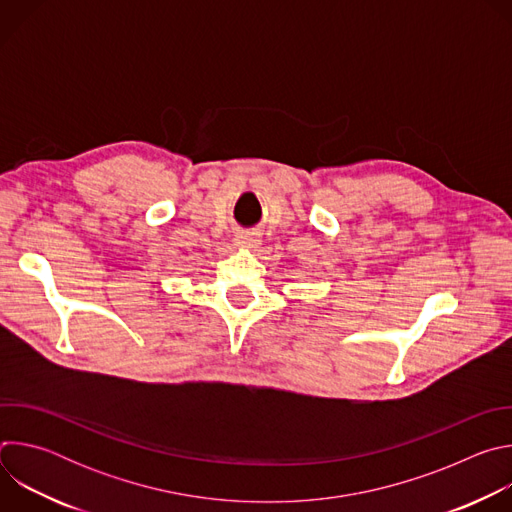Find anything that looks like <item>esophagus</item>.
Here are the masks:
<instances>
[{"label": "esophagus", "instance_id": "obj_1", "mask_svg": "<svg viewBox=\"0 0 512 512\" xmlns=\"http://www.w3.org/2000/svg\"><path fill=\"white\" fill-rule=\"evenodd\" d=\"M237 245H241V247H253L255 245V237L253 235H249V233H241V235H237Z\"/></svg>", "mask_w": 512, "mask_h": 512}]
</instances>
